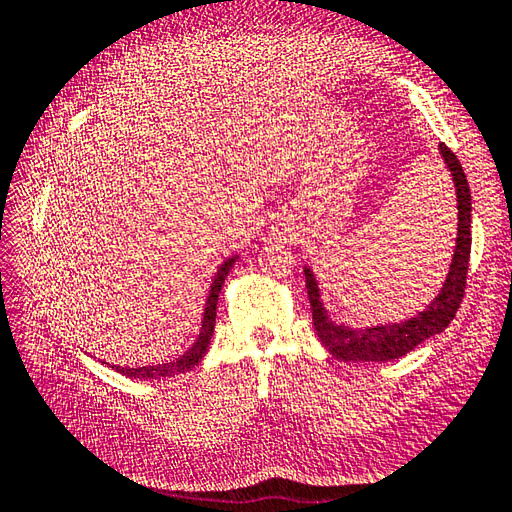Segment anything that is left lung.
Returning <instances> with one entry per match:
<instances>
[{
	"instance_id": "obj_1",
	"label": "left lung",
	"mask_w": 512,
	"mask_h": 512,
	"mask_svg": "<svg viewBox=\"0 0 512 512\" xmlns=\"http://www.w3.org/2000/svg\"><path fill=\"white\" fill-rule=\"evenodd\" d=\"M444 165L451 171L455 184V195H458V237H455V250L449 266V275L427 308L418 312L416 317L405 319L400 323H378L372 328H350L345 323H336L325 310L321 301L319 281L314 277L310 266L303 268L306 275L308 299L312 308V323L317 330L321 343L328 347V352L341 361H361V363H385L394 361L416 350L431 336L440 334L453 321L458 312L464 288H466V270H469L471 257V189L466 182L464 169L460 160L455 158L447 145H438Z\"/></svg>"
}]
</instances>
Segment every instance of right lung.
<instances>
[{"instance_id": "1", "label": "right lung", "mask_w": 512, "mask_h": 512, "mask_svg": "<svg viewBox=\"0 0 512 512\" xmlns=\"http://www.w3.org/2000/svg\"><path fill=\"white\" fill-rule=\"evenodd\" d=\"M239 255L228 257L226 262L217 268V273L213 277V284L209 290V297H206L204 303V319H202V328L198 339L189 347L187 352L182 356H178L176 361H169V363H162V365H147V367H121V365H112L116 372H121L127 378H165V376H176L182 372H189L195 365H198L204 354L209 352V345L213 339V330H215V310H217V297H220L222 286H224V279L226 275L231 273L233 264L237 262Z\"/></svg>"}]
</instances>
